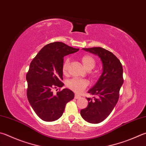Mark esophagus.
Wrapping results in <instances>:
<instances>
[{
	"label": "esophagus",
	"instance_id": "1",
	"mask_svg": "<svg viewBox=\"0 0 146 146\" xmlns=\"http://www.w3.org/2000/svg\"><path fill=\"white\" fill-rule=\"evenodd\" d=\"M80 98V96H79V95H78V94H75V99H78V98Z\"/></svg>",
	"mask_w": 146,
	"mask_h": 146
}]
</instances>
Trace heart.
<instances>
[{
	"label": "heart",
	"instance_id": "b5f03b06",
	"mask_svg": "<svg viewBox=\"0 0 146 146\" xmlns=\"http://www.w3.org/2000/svg\"><path fill=\"white\" fill-rule=\"evenodd\" d=\"M81 60L84 67L87 71L92 70L96 66V60L93 57L90 55H83L81 58ZM69 63H70V59L68 58H66L62 66V73L64 75L68 73ZM66 85L69 89L72 90L73 91L76 92V93H80L88 86V82L84 79L73 78L66 81Z\"/></svg>",
	"mask_w": 146,
	"mask_h": 146
}]
</instances>
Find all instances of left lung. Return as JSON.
Here are the masks:
<instances>
[{
  "instance_id": "8db88e82",
  "label": "left lung",
  "mask_w": 146,
  "mask_h": 146,
  "mask_svg": "<svg viewBox=\"0 0 146 146\" xmlns=\"http://www.w3.org/2000/svg\"><path fill=\"white\" fill-rule=\"evenodd\" d=\"M98 56L102 62L103 72L98 80L88 92L95 95L94 100L87 98V107L80 110L82 117L88 123L98 124L112 112L117 103L119 91L123 84V66L112 52L102 47L82 48Z\"/></svg>"
}]
</instances>
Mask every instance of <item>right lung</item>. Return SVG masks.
<instances>
[{
	"label": "right lung",
	"instance_id": "right-lung-1",
	"mask_svg": "<svg viewBox=\"0 0 146 146\" xmlns=\"http://www.w3.org/2000/svg\"><path fill=\"white\" fill-rule=\"evenodd\" d=\"M78 50L62 42H54L44 46L31 62L26 75L27 96L31 107L43 121L52 122L59 119L66 103L74 98L75 94L70 89H63L56 94L52 89L64 86V57Z\"/></svg>",
	"mask_w": 146,
	"mask_h": 146
}]
</instances>
